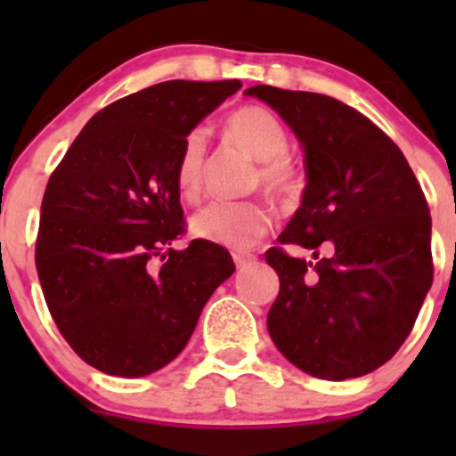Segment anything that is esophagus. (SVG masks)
I'll use <instances>...</instances> for the list:
<instances>
[{"mask_svg": "<svg viewBox=\"0 0 456 456\" xmlns=\"http://www.w3.org/2000/svg\"><path fill=\"white\" fill-rule=\"evenodd\" d=\"M256 257L251 254H233V262H236L238 269H247V266L254 265Z\"/></svg>", "mask_w": 456, "mask_h": 456, "instance_id": "esophagus-1", "label": "esophagus"}]
</instances>
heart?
<instances>
[{
    "mask_svg": "<svg viewBox=\"0 0 456 456\" xmlns=\"http://www.w3.org/2000/svg\"><path fill=\"white\" fill-rule=\"evenodd\" d=\"M227 134L262 160L260 181L271 194L284 196L293 190V167L284 154L289 136L284 126L269 110L249 105L227 118ZM207 136L202 130H191L185 136L176 163V187L185 199H196L200 191L205 169ZM271 227L269 207L257 200H214L205 205L191 220V232L200 240L227 247V249H251Z\"/></svg>",
    "mask_w": 456,
    "mask_h": 456,
    "instance_id": "obj_1",
    "label": "heart"
}]
</instances>
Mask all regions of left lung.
<instances>
[{"label":"left lung","instance_id":"8db88e82","mask_svg":"<svg viewBox=\"0 0 456 456\" xmlns=\"http://www.w3.org/2000/svg\"><path fill=\"white\" fill-rule=\"evenodd\" d=\"M305 151L302 205L265 254L280 278L266 315L278 351L329 381L369 375L411 335L432 284L430 209L406 156L333 96L254 86ZM325 254L319 256V247Z\"/></svg>","mask_w":456,"mask_h":456}]
</instances>
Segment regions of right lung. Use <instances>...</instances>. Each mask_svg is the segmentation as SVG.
Listing matches in <instances>:
<instances>
[{"instance_id":"1","label":"right lung","mask_w":456,"mask_h":456,"mask_svg":"<svg viewBox=\"0 0 456 456\" xmlns=\"http://www.w3.org/2000/svg\"><path fill=\"white\" fill-rule=\"evenodd\" d=\"M240 86L165 81L123 96L86 123L50 176L37 273L66 342L105 375L167 366L236 271L220 245L172 242L183 233V141Z\"/></svg>"}]
</instances>
